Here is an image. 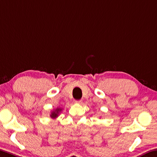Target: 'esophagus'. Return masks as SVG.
Returning <instances> with one entry per match:
<instances>
[{
	"instance_id": "1",
	"label": "esophagus",
	"mask_w": 157,
	"mask_h": 157,
	"mask_svg": "<svg viewBox=\"0 0 157 157\" xmlns=\"http://www.w3.org/2000/svg\"><path fill=\"white\" fill-rule=\"evenodd\" d=\"M75 103L81 104V103H82V101H81V100H78V101H75Z\"/></svg>"
}]
</instances>
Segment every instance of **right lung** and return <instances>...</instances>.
Listing matches in <instances>:
<instances>
[{"instance_id":"right-lung-1","label":"right lung","mask_w":157,"mask_h":157,"mask_svg":"<svg viewBox=\"0 0 157 157\" xmlns=\"http://www.w3.org/2000/svg\"><path fill=\"white\" fill-rule=\"evenodd\" d=\"M61 110H62V109L61 108H57L56 110H54L53 111H52V113L50 114L51 118L56 119V117H58Z\"/></svg>"}]
</instances>
